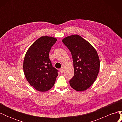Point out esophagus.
Returning <instances> with one entry per match:
<instances>
[{
    "label": "esophagus",
    "instance_id": "obj_1",
    "mask_svg": "<svg viewBox=\"0 0 122 122\" xmlns=\"http://www.w3.org/2000/svg\"><path fill=\"white\" fill-rule=\"evenodd\" d=\"M60 72H61V73H63V72H64V67H62L60 69Z\"/></svg>",
    "mask_w": 122,
    "mask_h": 122
}]
</instances>
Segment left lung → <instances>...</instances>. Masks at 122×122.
<instances>
[{"label":"left lung","mask_w":122,"mask_h":122,"mask_svg":"<svg viewBox=\"0 0 122 122\" xmlns=\"http://www.w3.org/2000/svg\"><path fill=\"white\" fill-rule=\"evenodd\" d=\"M62 42L71 52L74 75L70 85L78 92L86 90L96 79L100 70L99 57L95 48L78 35L65 38Z\"/></svg>","instance_id":"8db88e82"}]
</instances>
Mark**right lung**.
<instances>
[{
	"label": "right lung",
	"instance_id": "add662e5",
	"mask_svg": "<svg viewBox=\"0 0 122 122\" xmlns=\"http://www.w3.org/2000/svg\"><path fill=\"white\" fill-rule=\"evenodd\" d=\"M57 39L43 36L29 48L23 61V72L27 81L41 92L52 88L58 76L57 70L52 67L49 58L51 47Z\"/></svg>",
	"mask_w": 122,
	"mask_h": 122
}]
</instances>
